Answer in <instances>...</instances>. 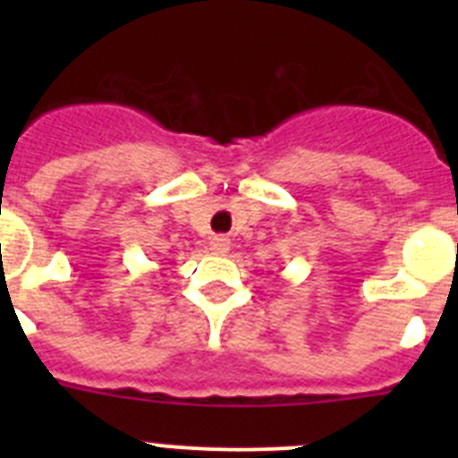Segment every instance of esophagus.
<instances>
[{
    "label": "esophagus",
    "mask_w": 458,
    "mask_h": 458,
    "mask_svg": "<svg viewBox=\"0 0 458 458\" xmlns=\"http://www.w3.org/2000/svg\"><path fill=\"white\" fill-rule=\"evenodd\" d=\"M232 248V241L226 236H213L210 238V252L213 254H226Z\"/></svg>",
    "instance_id": "obj_1"
}]
</instances>
